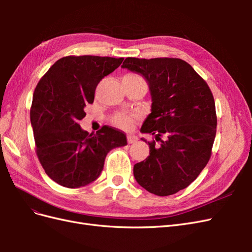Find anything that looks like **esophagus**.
I'll use <instances>...</instances> for the list:
<instances>
[{
	"instance_id": "34e87169",
	"label": "esophagus",
	"mask_w": 252,
	"mask_h": 252,
	"mask_svg": "<svg viewBox=\"0 0 252 252\" xmlns=\"http://www.w3.org/2000/svg\"><path fill=\"white\" fill-rule=\"evenodd\" d=\"M136 141H138V136L132 135V134H128V135H127V142H128L129 144H133V143H135Z\"/></svg>"
}]
</instances>
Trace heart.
<instances>
[{
	"label": "heart",
	"instance_id": "obj_1",
	"mask_svg": "<svg viewBox=\"0 0 252 252\" xmlns=\"http://www.w3.org/2000/svg\"><path fill=\"white\" fill-rule=\"evenodd\" d=\"M125 77H129V78H136L139 77V75H135V74H126ZM138 118L136 114H125V113H118L116 114L112 118V122L114 125H117L120 128H123V129H129L132 124L133 122L135 121V119Z\"/></svg>",
	"mask_w": 252,
	"mask_h": 252
}]
</instances>
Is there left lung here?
<instances>
[{
	"label": "left lung",
	"mask_w": 252,
	"mask_h": 252,
	"mask_svg": "<svg viewBox=\"0 0 252 252\" xmlns=\"http://www.w3.org/2000/svg\"><path fill=\"white\" fill-rule=\"evenodd\" d=\"M122 67L147 81L151 113L141 132L154 134L161 142H148L149 156L134 165V178L150 193H177L199 177L211 157L217 133L211 90L181 59L126 58Z\"/></svg>",
	"instance_id": "left-lung-1"
}]
</instances>
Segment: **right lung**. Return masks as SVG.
<instances>
[{
  "instance_id": "right-lung-1",
  "label": "right lung",
  "mask_w": 252,
  "mask_h": 252,
  "mask_svg": "<svg viewBox=\"0 0 252 252\" xmlns=\"http://www.w3.org/2000/svg\"><path fill=\"white\" fill-rule=\"evenodd\" d=\"M123 58L69 56L58 60L34 89L30 122L35 150L48 177L61 186L79 188L101 174L108 152L127 145L126 135L104 126L95 134L81 128L84 108L93 104L100 81Z\"/></svg>"
}]
</instances>
